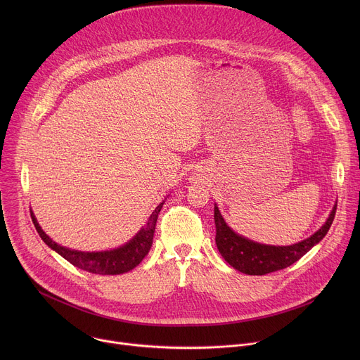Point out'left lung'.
I'll return each instance as SVG.
<instances>
[{
	"label": "left lung",
	"mask_w": 360,
	"mask_h": 360,
	"mask_svg": "<svg viewBox=\"0 0 360 360\" xmlns=\"http://www.w3.org/2000/svg\"><path fill=\"white\" fill-rule=\"evenodd\" d=\"M335 214L336 205L322 228L304 240L289 246H274L253 242L233 232L226 225L215 203V242L222 258L233 269L246 275H266L290 266L292 264L299 261L304 253L309 252L316 243H319L328 233L335 219Z\"/></svg>",
	"instance_id": "left-lung-1"
}]
</instances>
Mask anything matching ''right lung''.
Returning <instances> with one entry per match:
<instances>
[{
  "mask_svg": "<svg viewBox=\"0 0 360 360\" xmlns=\"http://www.w3.org/2000/svg\"><path fill=\"white\" fill-rule=\"evenodd\" d=\"M164 202L165 200H162L158 205L155 211L150 214L146 225L129 242H127L121 248L111 249V250H102V252H81V250H74V249L61 246L56 243L41 229L32 211H31V218L41 239L74 266L96 275H120L138 266L141 261L148 255L152 246L153 232H155L158 214L161 212Z\"/></svg>",
  "mask_w": 360,
  "mask_h": 360,
  "instance_id": "right-lung-1",
  "label": "right lung"
}]
</instances>
